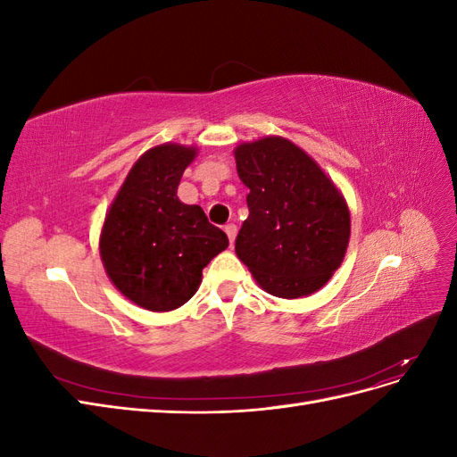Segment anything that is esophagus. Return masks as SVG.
<instances>
[{"mask_svg": "<svg viewBox=\"0 0 457 457\" xmlns=\"http://www.w3.org/2000/svg\"><path fill=\"white\" fill-rule=\"evenodd\" d=\"M225 232H227V237H228V242H230V245H234V240H237V232H238L237 225L228 223V225L225 227Z\"/></svg>", "mask_w": 457, "mask_h": 457, "instance_id": "34e87169", "label": "esophagus"}]
</instances>
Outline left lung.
Segmentation results:
<instances>
[{"label": "left lung", "mask_w": 457, "mask_h": 457, "mask_svg": "<svg viewBox=\"0 0 457 457\" xmlns=\"http://www.w3.org/2000/svg\"><path fill=\"white\" fill-rule=\"evenodd\" d=\"M250 188V215L237 255L267 294L297 299L318 292L343 262L351 237L347 202L305 150L265 137L234 150Z\"/></svg>", "instance_id": "8db88e82"}]
</instances>
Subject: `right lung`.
<instances>
[{
  "label": "right lung",
  "mask_w": 457,
  "mask_h": 457,
  "mask_svg": "<svg viewBox=\"0 0 457 457\" xmlns=\"http://www.w3.org/2000/svg\"><path fill=\"white\" fill-rule=\"evenodd\" d=\"M195 146L175 143L146 150L135 162L110 205L101 230V259L108 278L135 305L165 312L196 294L202 270L227 250V234L200 205L177 198Z\"/></svg>",
  "instance_id": "obj_1"
}]
</instances>
